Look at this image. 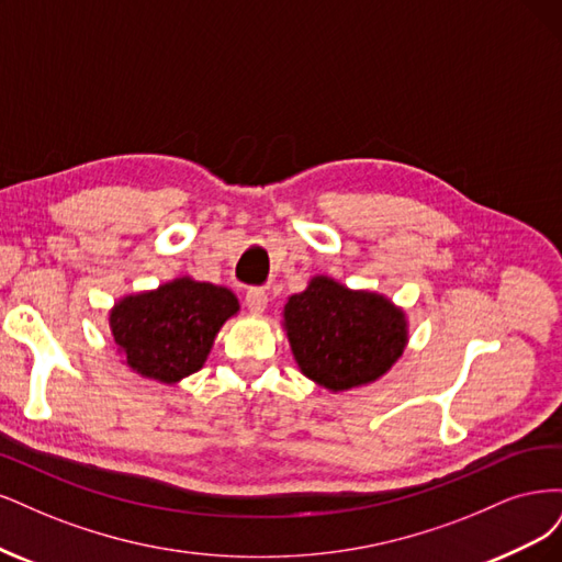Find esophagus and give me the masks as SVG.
<instances>
[{"mask_svg":"<svg viewBox=\"0 0 562 562\" xmlns=\"http://www.w3.org/2000/svg\"><path fill=\"white\" fill-rule=\"evenodd\" d=\"M245 303H247V311L251 315H261L268 305V294L263 292V289H249L245 296Z\"/></svg>","mask_w":562,"mask_h":562,"instance_id":"34e87169","label":"esophagus"}]
</instances>
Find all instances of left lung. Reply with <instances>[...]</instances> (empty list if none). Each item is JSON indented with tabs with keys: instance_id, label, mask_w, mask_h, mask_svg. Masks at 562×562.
Returning <instances> with one entry per match:
<instances>
[{
	"instance_id": "left-lung-1",
	"label": "left lung",
	"mask_w": 562,
	"mask_h": 562,
	"mask_svg": "<svg viewBox=\"0 0 562 562\" xmlns=\"http://www.w3.org/2000/svg\"><path fill=\"white\" fill-rule=\"evenodd\" d=\"M282 329L299 371L334 394L375 383L408 346L402 305L329 276H313L301 294L286 299Z\"/></svg>"
}]
</instances>
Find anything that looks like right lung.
Returning a JSON list of instances; mask_svg holds the SVG:
<instances>
[{
  "label": "right lung",
  "instance_id": "add662e5",
  "mask_svg": "<svg viewBox=\"0 0 562 562\" xmlns=\"http://www.w3.org/2000/svg\"><path fill=\"white\" fill-rule=\"evenodd\" d=\"M240 313L228 286L179 276L114 301L106 322L133 373L177 385L201 371L224 324Z\"/></svg>",
  "mask_w": 562,
  "mask_h": 562
}]
</instances>
